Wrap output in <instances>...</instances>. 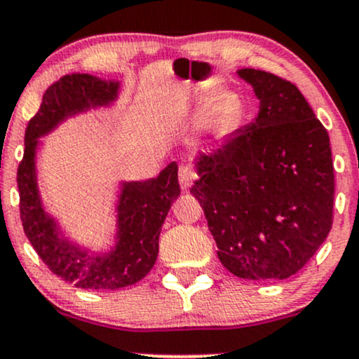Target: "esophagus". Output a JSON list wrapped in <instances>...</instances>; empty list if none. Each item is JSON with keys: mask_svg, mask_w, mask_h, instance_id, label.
<instances>
[{"mask_svg": "<svg viewBox=\"0 0 359 359\" xmlns=\"http://www.w3.org/2000/svg\"><path fill=\"white\" fill-rule=\"evenodd\" d=\"M196 179H197V174L192 165L179 167V182H180V187H182V191H189V187L196 182Z\"/></svg>", "mask_w": 359, "mask_h": 359, "instance_id": "obj_1", "label": "esophagus"}]
</instances>
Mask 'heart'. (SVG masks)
<instances>
[{"label":"heart","instance_id":"b5f03b06","mask_svg":"<svg viewBox=\"0 0 359 359\" xmlns=\"http://www.w3.org/2000/svg\"><path fill=\"white\" fill-rule=\"evenodd\" d=\"M226 111H228V102H226L224 97L214 100L211 104H209V119H211V121H219V119L226 114Z\"/></svg>","mask_w":359,"mask_h":359}]
</instances>
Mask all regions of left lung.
I'll list each match as a JSON object with an SVG mask.
<instances>
[{
	"instance_id": "left-lung-1",
	"label": "left lung",
	"mask_w": 359,
	"mask_h": 359,
	"mask_svg": "<svg viewBox=\"0 0 359 359\" xmlns=\"http://www.w3.org/2000/svg\"><path fill=\"white\" fill-rule=\"evenodd\" d=\"M238 76L253 86L258 116L197 156L191 194L226 270L283 280L304 269L331 231V143L297 86L258 69Z\"/></svg>"
}]
</instances>
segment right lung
I'll return each instance as SVG.
<instances>
[{
  "label": "right lung",
  "mask_w": 359,
  "mask_h": 359,
  "mask_svg": "<svg viewBox=\"0 0 359 359\" xmlns=\"http://www.w3.org/2000/svg\"><path fill=\"white\" fill-rule=\"evenodd\" d=\"M119 82H106L89 74H69L45 90L42 104L25 131L23 160L16 182L23 231L36 255L57 277L77 288L116 290L133 285L154 269L158 236L168 209L179 197L177 163L172 162L156 179L123 182L119 194L116 245L108 253H89L60 233L55 219L45 212L36 185L35 155L39 138L65 118L116 100Z\"/></svg>",
  "instance_id": "right-lung-1"
}]
</instances>
